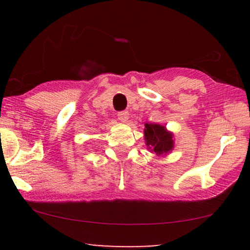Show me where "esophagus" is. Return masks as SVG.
I'll use <instances>...</instances> for the list:
<instances>
[{"instance_id": "esophagus-1", "label": "esophagus", "mask_w": 250, "mask_h": 250, "mask_svg": "<svg viewBox=\"0 0 250 250\" xmlns=\"http://www.w3.org/2000/svg\"><path fill=\"white\" fill-rule=\"evenodd\" d=\"M118 119L122 122H126L129 119V112L126 110H124V111L118 112Z\"/></svg>"}]
</instances>
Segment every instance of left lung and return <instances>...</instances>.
<instances>
[{
  "label": "left lung",
  "mask_w": 250,
  "mask_h": 250,
  "mask_svg": "<svg viewBox=\"0 0 250 250\" xmlns=\"http://www.w3.org/2000/svg\"><path fill=\"white\" fill-rule=\"evenodd\" d=\"M145 137L146 146H150L156 154L167 153L172 150L173 140L172 134L168 133L163 125L146 124L145 129Z\"/></svg>",
  "instance_id": "left-lung-1"
}]
</instances>
